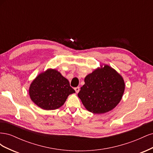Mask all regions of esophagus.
<instances>
[{
    "label": "esophagus",
    "instance_id": "obj_1",
    "mask_svg": "<svg viewBox=\"0 0 153 153\" xmlns=\"http://www.w3.org/2000/svg\"><path fill=\"white\" fill-rule=\"evenodd\" d=\"M75 91H76V93H78V92L80 91V87H75Z\"/></svg>",
    "mask_w": 153,
    "mask_h": 153
}]
</instances>
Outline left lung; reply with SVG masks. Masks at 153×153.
<instances>
[{"label":"left lung","mask_w":153,"mask_h":153,"mask_svg":"<svg viewBox=\"0 0 153 153\" xmlns=\"http://www.w3.org/2000/svg\"><path fill=\"white\" fill-rule=\"evenodd\" d=\"M78 96L89 112L101 114L114 109L124 92L123 78L114 68L105 64L87 75Z\"/></svg>","instance_id":"obj_1"}]
</instances>
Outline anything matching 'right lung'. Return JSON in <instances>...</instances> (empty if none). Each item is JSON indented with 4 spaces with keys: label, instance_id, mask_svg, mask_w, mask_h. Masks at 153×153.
<instances>
[{
    "label": "right lung",
    "instance_id": "obj_1",
    "mask_svg": "<svg viewBox=\"0 0 153 153\" xmlns=\"http://www.w3.org/2000/svg\"><path fill=\"white\" fill-rule=\"evenodd\" d=\"M75 92L69 81L55 69H48L39 74L32 82L29 90L31 100L46 110L60 108L68 96Z\"/></svg>",
    "mask_w": 153,
    "mask_h": 153
}]
</instances>
